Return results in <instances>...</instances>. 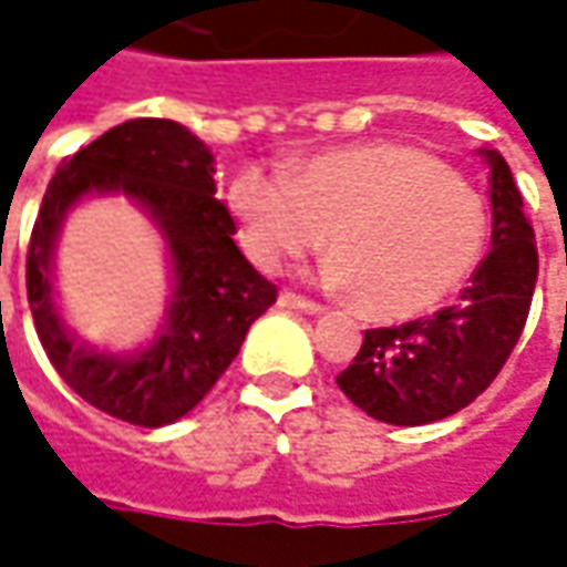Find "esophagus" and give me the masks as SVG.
Instances as JSON below:
<instances>
[{
  "label": "esophagus",
  "instance_id": "obj_1",
  "mask_svg": "<svg viewBox=\"0 0 567 567\" xmlns=\"http://www.w3.org/2000/svg\"><path fill=\"white\" fill-rule=\"evenodd\" d=\"M279 303L282 307H291V310H300V313H322V303H316L310 298H300L295 291H282L279 295Z\"/></svg>",
  "mask_w": 567,
  "mask_h": 567
}]
</instances>
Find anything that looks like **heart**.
I'll use <instances>...</instances> for the list:
<instances>
[{"label": "heart", "instance_id": "heart-1", "mask_svg": "<svg viewBox=\"0 0 567 567\" xmlns=\"http://www.w3.org/2000/svg\"><path fill=\"white\" fill-rule=\"evenodd\" d=\"M238 241L267 272L324 241L322 279L369 316H413L456 291L481 264L491 210L434 154L365 142L298 157L285 171L245 167L226 192Z\"/></svg>", "mask_w": 567, "mask_h": 567}]
</instances>
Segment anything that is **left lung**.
Wrapping results in <instances>:
<instances>
[{
    "mask_svg": "<svg viewBox=\"0 0 567 567\" xmlns=\"http://www.w3.org/2000/svg\"><path fill=\"white\" fill-rule=\"evenodd\" d=\"M491 164L494 248L453 307L391 329H369L338 388L388 425H429L465 410L491 388L525 332L537 285V241L509 164Z\"/></svg>",
    "mask_w": 567,
    "mask_h": 567,
    "instance_id": "obj_1",
    "label": "left lung"
}]
</instances>
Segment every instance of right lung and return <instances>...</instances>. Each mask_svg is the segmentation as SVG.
Segmentation results:
<instances>
[{
  "mask_svg": "<svg viewBox=\"0 0 567 567\" xmlns=\"http://www.w3.org/2000/svg\"><path fill=\"white\" fill-rule=\"evenodd\" d=\"M90 190H123L168 235L177 291L168 329L148 351L121 361L76 346L56 319L48 264L63 214ZM235 219L217 202L214 157L183 123L136 117L90 142L45 188L27 248V300L42 348L90 406L130 425L183 419L229 369L251 322L276 303V285L235 248Z\"/></svg>",
  "mask_w": 567,
  "mask_h": 567,
  "instance_id": "1",
  "label": "right lung"
}]
</instances>
